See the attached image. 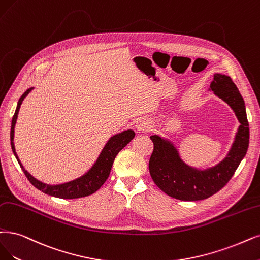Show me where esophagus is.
Segmentation results:
<instances>
[{
  "label": "esophagus",
  "mask_w": 260,
  "mask_h": 260,
  "mask_svg": "<svg viewBox=\"0 0 260 260\" xmlns=\"http://www.w3.org/2000/svg\"><path fill=\"white\" fill-rule=\"evenodd\" d=\"M152 128V125L151 123L146 120V119H141L139 120L137 123H136V129L138 132H141V133H146V132H149L151 131Z\"/></svg>",
  "instance_id": "obj_1"
}]
</instances>
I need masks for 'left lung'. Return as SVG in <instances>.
Segmentation results:
<instances>
[{
	"mask_svg": "<svg viewBox=\"0 0 260 260\" xmlns=\"http://www.w3.org/2000/svg\"><path fill=\"white\" fill-rule=\"evenodd\" d=\"M209 91L224 101L235 112L240 123L226 156L208 168L193 167L182 159L174 141L159 135L150 138L154 150L149 161L150 175L154 183L168 196L185 200H203L224 187L244 158L249 141V128L245 104L229 76L214 74Z\"/></svg>",
	"mask_w": 260,
	"mask_h": 260,
	"instance_id": "obj_1",
	"label": "left lung"
}]
</instances>
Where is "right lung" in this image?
<instances>
[{
    "mask_svg": "<svg viewBox=\"0 0 260 260\" xmlns=\"http://www.w3.org/2000/svg\"><path fill=\"white\" fill-rule=\"evenodd\" d=\"M34 88L27 89L20 99L18 101L17 108L15 111V114L12 120V127H11V146L14 155L16 156L19 165L22 168L25 177L27 180L31 182L32 185H34L37 189L42 190L43 193L50 195L53 197L62 198V199H75V198H81L94 194L96 190L100 189L101 186L105 183L106 180L108 179L110 170L113 164V160L115 156L118 155V153L125 147L127 146L133 138L135 137V132L133 129H126L123 131L119 134H115V135L111 136L108 141L106 142L102 152L98 159L95 160L92 167L83 174L81 177L77 178L75 180L65 182V183L61 184H47L44 182L37 180L34 178L31 174L25 170L23 165L21 164L20 159H19L16 149H15V143H14V136H15V125L17 122L19 109L21 107V104L26 96L31 93V91Z\"/></svg>",
    "mask_w": 260,
    "mask_h": 260,
    "instance_id": "1",
    "label": "right lung"
}]
</instances>
